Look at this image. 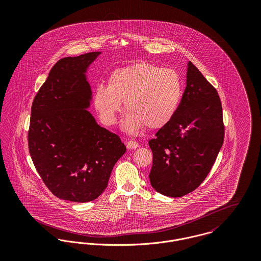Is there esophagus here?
<instances>
[{
	"label": "esophagus",
	"mask_w": 261,
	"mask_h": 261,
	"mask_svg": "<svg viewBox=\"0 0 261 261\" xmlns=\"http://www.w3.org/2000/svg\"><path fill=\"white\" fill-rule=\"evenodd\" d=\"M126 147L128 149H138L139 148V143L136 141H127Z\"/></svg>",
	"instance_id": "1"
}]
</instances>
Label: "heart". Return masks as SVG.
<instances>
[{
    "label": "heart",
    "mask_w": 261,
    "mask_h": 261,
    "mask_svg": "<svg viewBox=\"0 0 261 261\" xmlns=\"http://www.w3.org/2000/svg\"><path fill=\"white\" fill-rule=\"evenodd\" d=\"M183 95L180 75L149 62H139L112 72L107 87L98 86L93 103L101 121L112 125L123 103V125L129 132L159 129L175 116Z\"/></svg>",
    "instance_id": "heart-1"
}]
</instances>
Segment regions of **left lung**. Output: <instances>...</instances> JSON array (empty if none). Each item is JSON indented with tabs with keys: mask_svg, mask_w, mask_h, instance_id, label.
I'll use <instances>...</instances> for the list:
<instances>
[{
	"mask_svg": "<svg viewBox=\"0 0 261 261\" xmlns=\"http://www.w3.org/2000/svg\"><path fill=\"white\" fill-rule=\"evenodd\" d=\"M224 135L218 92L189 62L187 86L179 109L149 142L152 188L174 198L196 190L211 171L223 145Z\"/></svg>",
	"mask_w": 261,
	"mask_h": 261,
	"instance_id": "obj_1",
	"label": "left lung"
}]
</instances>
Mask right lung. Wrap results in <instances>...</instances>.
Segmentation results:
<instances>
[{"instance_id":"1","label":"right lung","mask_w":261,"mask_h":261,"mask_svg":"<svg viewBox=\"0 0 261 261\" xmlns=\"http://www.w3.org/2000/svg\"><path fill=\"white\" fill-rule=\"evenodd\" d=\"M99 54L58 60L31 108L28 147L38 174L54 196L78 203L101 195L126 149L85 110L91 90L83 73Z\"/></svg>"}]
</instances>
